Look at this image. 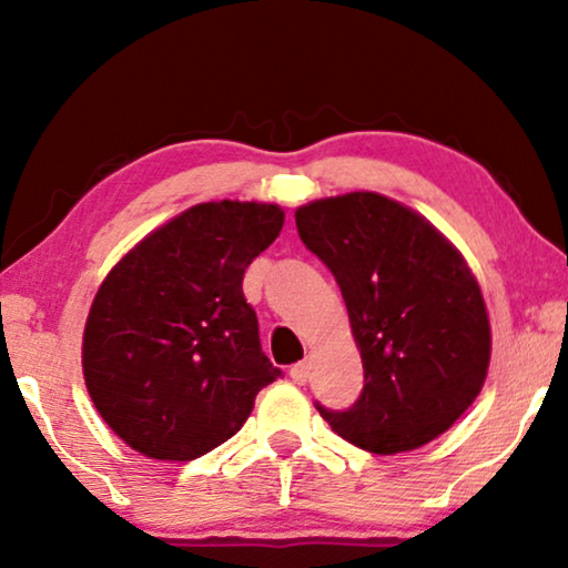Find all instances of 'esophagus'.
Listing matches in <instances>:
<instances>
[{
	"instance_id": "obj_1",
	"label": "esophagus",
	"mask_w": 568,
	"mask_h": 568,
	"mask_svg": "<svg viewBox=\"0 0 568 568\" xmlns=\"http://www.w3.org/2000/svg\"><path fill=\"white\" fill-rule=\"evenodd\" d=\"M307 376H311V368H307V363H295L291 368V378H293V383H297V386H305Z\"/></svg>"
}]
</instances>
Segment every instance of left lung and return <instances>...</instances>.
<instances>
[{"mask_svg":"<svg viewBox=\"0 0 568 568\" xmlns=\"http://www.w3.org/2000/svg\"><path fill=\"white\" fill-rule=\"evenodd\" d=\"M297 235L341 285L363 361L348 410L315 403L335 434L390 456L438 438L486 381L491 325L464 257L426 217L378 195L315 200Z\"/></svg>","mask_w":568,"mask_h":568,"instance_id":"obj_1","label":"left lung"}]
</instances>
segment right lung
<instances>
[{"label": "right lung", "mask_w": 568, "mask_h": 568, "mask_svg": "<svg viewBox=\"0 0 568 568\" xmlns=\"http://www.w3.org/2000/svg\"><path fill=\"white\" fill-rule=\"evenodd\" d=\"M267 203H203L134 245L94 295L82 371L104 423L158 460H192L235 436L283 376L261 348L245 267L281 235Z\"/></svg>", "instance_id": "obj_1"}]
</instances>
